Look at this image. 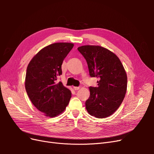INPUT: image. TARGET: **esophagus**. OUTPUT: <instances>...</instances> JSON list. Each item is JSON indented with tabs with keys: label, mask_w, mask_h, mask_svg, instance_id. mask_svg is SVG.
I'll use <instances>...</instances> for the list:
<instances>
[{
	"label": "esophagus",
	"mask_w": 154,
	"mask_h": 154,
	"mask_svg": "<svg viewBox=\"0 0 154 154\" xmlns=\"http://www.w3.org/2000/svg\"><path fill=\"white\" fill-rule=\"evenodd\" d=\"M73 88L74 90H79L80 88V87H73Z\"/></svg>",
	"instance_id": "1"
}]
</instances>
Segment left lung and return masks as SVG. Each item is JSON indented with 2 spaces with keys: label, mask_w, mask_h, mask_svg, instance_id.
Here are the masks:
<instances>
[{
  "label": "left lung",
  "mask_w": 154,
  "mask_h": 154,
  "mask_svg": "<svg viewBox=\"0 0 154 154\" xmlns=\"http://www.w3.org/2000/svg\"><path fill=\"white\" fill-rule=\"evenodd\" d=\"M78 50L86 60L89 74L96 77L97 87H89L90 97L85 106L90 115L105 118L116 111L127 88V76L117 55L99 45H86Z\"/></svg>",
  "instance_id": "1"
}]
</instances>
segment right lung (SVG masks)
<instances>
[{
    "instance_id": "1",
    "label": "right lung",
    "mask_w": 154,
    "mask_h": 154,
    "mask_svg": "<svg viewBox=\"0 0 154 154\" xmlns=\"http://www.w3.org/2000/svg\"><path fill=\"white\" fill-rule=\"evenodd\" d=\"M74 46L72 43L58 42L42 49L27 67L25 87L30 100L39 111L49 118L62 114L68 105L71 92L62 82V65Z\"/></svg>"
}]
</instances>
